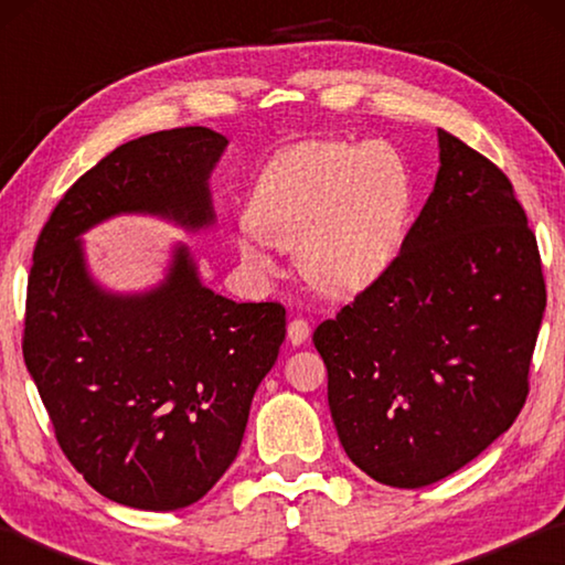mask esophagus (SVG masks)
<instances>
[{
    "mask_svg": "<svg viewBox=\"0 0 565 565\" xmlns=\"http://www.w3.org/2000/svg\"><path fill=\"white\" fill-rule=\"evenodd\" d=\"M289 341L294 343V347H299V343H303L306 339H309V333H311V329H309V321L306 319H301V317H296V319H291L289 321Z\"/></svg>",
    "mask_w": 565,
    "mask_h": 565,
    "instance_id": "esophagus-1",
    "label": "esophagus"
}]
</instances>
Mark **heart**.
<instances>
[{
	"label": "heart",
	"mask_w": 565,
	"mask_h": 565,
	"mask_svg": "<svg viewBox=\"0 0 565 565\" xmlns=\"http://www.w3.org/2000/svg\"><path fill=\"white\" fill-rule=\"evenodd\" d=\"M408 204V169L394 147L303 141L262 169L236 252L248 274L269 279L274 246L294 248L319 291L359 294L394 259Z\"/></svg>",
	"instance_id": "heart-1"
}]
</instances>
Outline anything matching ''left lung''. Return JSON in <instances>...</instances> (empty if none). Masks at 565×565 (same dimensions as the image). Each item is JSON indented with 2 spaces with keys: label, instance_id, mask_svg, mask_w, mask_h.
Wrapping results in <instances>:
<instances>
[{
  "label": "left lung",
  "instance_id": "obj_1",
  "mask_svg": "<svg viewBox=\"0 0 565 565\" xmlns=\"http://www.w3.org/2000/svg\"><path fill=\"white\" fill-rule=\"evenodd\" d=\"M441 169L401 252L313 331L343 451L396 489L451 476L529 398L543 264L511 179L438 129Z\"/></svg>",
  "mask_w": 565,
  "mask_h": 565
}]
</instances>
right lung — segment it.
<instances>
[{
    "label": "right lung",
    "mask_w": 565,
    "mask_h": 565,
    "mask_svg": "<svg viewBox=\"0 0 565 565\" xmlns=\"http://www.w3.org/2000/svg\"><path fill=\"white\" fill-rule=\"evenodd\" d=\"M224 147L206 127L127 141L64 191L34 246L24 363L70 463L131 509H184L232 466L252 398L279 356L286 309L206 289L186 248L157 291L102 294L74 238L119 212L209 224L206 179Z\"/></svg>",
    "instance_id": "1"
}]
</instances>
